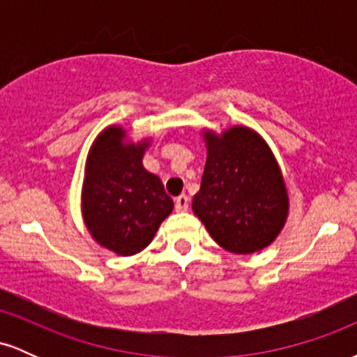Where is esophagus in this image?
<instances>
[{
    "instance_id": "obj_1",
    "label": "esophagus",
    "mask_w": 357,
    "mask_h": 357,
    "mask_svg": "<svg viewBox=\"0 0 357 357\" xmlns=\"http://www.w3.org/2000/svg\"><path fill=\"white\" fill-rule=\"evenodd\" d=\"M176 203V210L178 211H186L190 208V198L186 195H179L178 198L174 199Z\"/></svg>"
}]
</instances>
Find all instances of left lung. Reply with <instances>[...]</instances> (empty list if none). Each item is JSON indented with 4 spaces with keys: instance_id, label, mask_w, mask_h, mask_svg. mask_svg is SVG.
Masks as SVG:
<instances>
[{
    "instance_id": "1",
    "label": "left lung",
    "mask_w": 357,
    "mask_h": 357,
    "mask_svg": "<svg viewBox=\"0 0 357 357\" xmlns=\"http://www.w3.org/2000/svg\"><path fill=\"white\" fill-rule=\"evenodd\" d=\"M208 158L192 211L213 240L233 253L272 243L284 227L289 199L268 146L247 127L206 134Z\"/></svg>"
}]
</instances>
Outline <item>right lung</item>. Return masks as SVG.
Instances as JSON below:
<instances>
[{"label": "right lung", "mask_w": 357, "mask_h": 357, "mask_svg": "<svg viewBox=\"0 0 357 357\" xmlns=\"http://www.w3.org/2000/svg\"><path fill=\"white\" fill-rule=\"evenodd\" d=\"M124 130L109 127L90 151L84 184V218L102 247L134 255L151 243L173 211L158 176L142 166L144 144L122 146Z\"/></svg>", "instance_id": "obj_1"}]
</instances>
